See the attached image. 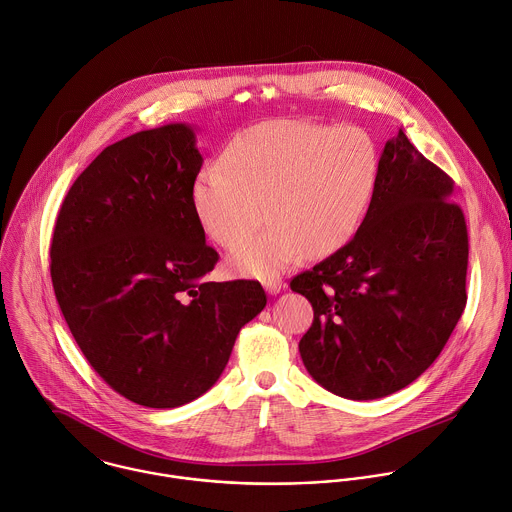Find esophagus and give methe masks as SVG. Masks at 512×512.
<instances>
[{
  "label": "esophagus",
  "instance_id": "esophagus-1",
  "mask_svg": "<svg viewBox=\"0 0 512 512\" xmlns=\"http://www.w3.org/2000/svg\"><path fill=\"white\" fill-rule=\"evenodd\" d=\"M263 287H265V291L269 293V295H277V293H281L283 289H285V283L281 281V279H267V281H263Z\"/></svg>",
  "mask_w": 512,
  "mask_h": 512
}]
</instances>
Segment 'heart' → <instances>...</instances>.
<instances>
[{
    "mask_svg": "<svg viewBox=\"0 0 512 512\" xmlns=\"http://www.w3.org/2000/svg\"><path fill=\"white\" fill-rule=\"evenodd\" d=\"M219 165L193 183L205 231L237 249L263 221L271 223L233 257L237 273L273 279L307 251L343 247L361 227L379 183V151L357 127L297 119L265 121L235 135Z\"/></svg>",
    "mask_w": 512,
    "mask_h": 512,
    "instance_id": "heart-1",
    "label": "heart"
}]
</instances>
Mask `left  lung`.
<instances>
[{
	"mask_svg": "<svg viewBox=\"0 0 512 512\" xmlns=\"http://www.w3.org/2000/svg\"><path fill=\"white\" fill-rule=\"evenodd\" d=\"M453 191V179L399 129L355 237L291 281L315 311L299 353L323 389L381 399L441 355L467 305L469 237Z\"/></svg>",
	"mask_w": 512,
	"mask_h": 512,
	"instance_id": "8db88e82",
	"label": "left lung"
}]
</instances>
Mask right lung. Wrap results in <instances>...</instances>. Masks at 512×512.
I'll return each instance as SVG.
<instances>
[{
  "instance_id": "obj_1",
  "label": "right lung",
  "mask_w": 512,
  "mask_h": 512,
  "mask_svg": "<svg viewBox=\"0 0 512 512\" xmlns=\"http://www.w3.org/2000/svg\"><path fill=\"white\" fill-rule=\"evenodd\" d=\"M187 123L105 147L75 179L51 241V281L81 353L121 397L173 409L221 377L259 281H207L219 255L193 203L203 165Z\"/></svg>"
}]
</instances>
